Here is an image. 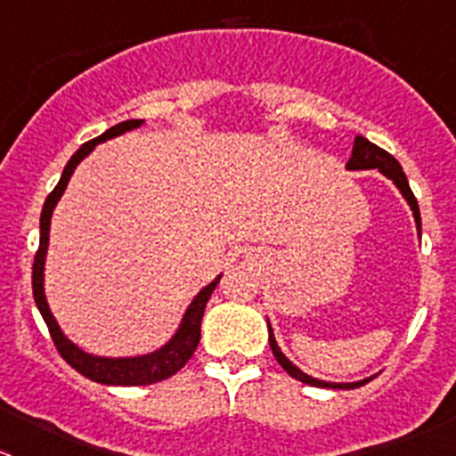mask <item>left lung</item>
<instances>
[{
	"label": "left lung",
	"instance_id": "left-lung-1",
	"mask_svg": "<svg viewBox=\"0 0 456 456\" xmlns=\"http://www.w3.org/2000/svg\"><path fill=\"white\" fill-rule=\"evenodd\" d=\"M346 167H349V170H380L385 176H389V179L398 185V190H401L403 197L407 199V203H410L411 212H414L416 225H419V231H420L419 203H416L414 192H411L410 183H407V176H405V172H403L401 163H398V160L394 159L389 151H385L383 147H379V145H374L371 141H367L365 136H355L354 150H351V159H349V163H346ZM268 342H271V349H273V355H275V361L284 367L286 374L293 376L296 380H302V383L314 385V387H331V389H354V387H361V385L370 383V379L361 380V383H324V380L311 379V376H306L305 371L297 370V367L293 365V362H290L284 354H281L280 346H277V342H275V336H273L271 324H268Z\"/></svg>",
	"mask_w": 456,
	"mask_h": 456
}]
</instances>
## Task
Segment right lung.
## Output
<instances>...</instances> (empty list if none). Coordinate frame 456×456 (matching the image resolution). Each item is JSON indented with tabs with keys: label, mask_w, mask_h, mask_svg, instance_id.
<instances>
[{
	"label": "right lung",
	"mask_w": 456,
	"mask_h": 456,
	"mask_svg": "<svg viewBox=\"0 0 456 456\" xmlns=\"http://www.w3.org/2000/svg\"><path fill=\"white\" fill-rule=\"evenodd\" d=\"M141 123L142 120H125V123L114 125V127L107 129V132L101 134L98 138L85 142V145H82L80 150L69 159L67 167H64L62 172V179H60V183L55 185L53 192L46 197L45 208H42L40 248H37L36 259H33V297H36L37 309H40L46 327H49V333L51 338H53L55 349H58V354L62 355L64 361H67L73 370L80 371L85 379L95 380V383H102V385H151L175 376L176 371H179L190 358H192L194 349H197L199 338H201L203 311H206V305L208 300H210L212 290L216 289V284H219L221 280L219 275L212 284H208L206 289L194 297L190 309L185 311L183 322H181L176 336L172 338L163 349L154 351V354L150 355H138V358H98V355L85 354V351L77 349L73 342H69L67 338L62 336L58 322H55L53 315H51L49 305H46V297H45V255H46V246H49V225H51V215H53L55 203H58L60 197H62L64 188H67L69 179H71L77 163H80V160L85 159V156L98 145V142L118 136V134L127 132V129L138 127Z\"/></svg>",
	"instance_id": "right-lung-1"
}]
</instances>
